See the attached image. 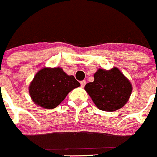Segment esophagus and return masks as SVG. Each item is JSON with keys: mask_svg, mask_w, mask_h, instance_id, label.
I'll list each match as a JSON object with an SVG mask.
<instances>
[{"mask_svg": "<svg viewBox=\"0 0 157 157\" xmlns=\"http://www.w3.org/2000/svg\"><path fill=\"white\" fill-rule=\"evenodd\" d=\"M80 84H81V86H82V87H84L85 84H86V81H85V80H82V81L80 82Z\"/></svg>", "mask_w": 157, "mask_h": 157, "instance_id": "esophagus-1", "label": "esophagus"}]
</instances>
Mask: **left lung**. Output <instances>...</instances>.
Here are the masks:
<instances>
[{
  "instance_id": "left-lung-1",
  "label": "left lung",
  "mask_w": 157,
  "mask_h": 157,
  "mask_svg": "<svg viewBox=\"0 0 157 157\" xmlns=\"http://www.w3.org/2000/svg\"><path fill=\"white\" fill-rule=\"evenodd\" d=\"M84 89L99 109L113 112L126 105L132 92V85L114 67L109 71L99 69L94 74L93 82L86 83Z\"/></svg>"
}]
</instances>
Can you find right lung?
Here are the masks:
<instances>
[{"label": "right lung", "instance_id": "add662e5", "mask_svg": "<svg viewBox=\"0 0 157 157\" xmlns=\"http://www.w3.org/2000/svg\"><path fill=\"white\" fill-rule=\"evenodd\" d=\"M80 83L73 75H66L60 67L41 69L29 86V93L35 104L42 108L54 109L73 89Z\"/></svg>", "mask_w": 157, "mask_h": 157}]
</instances>
